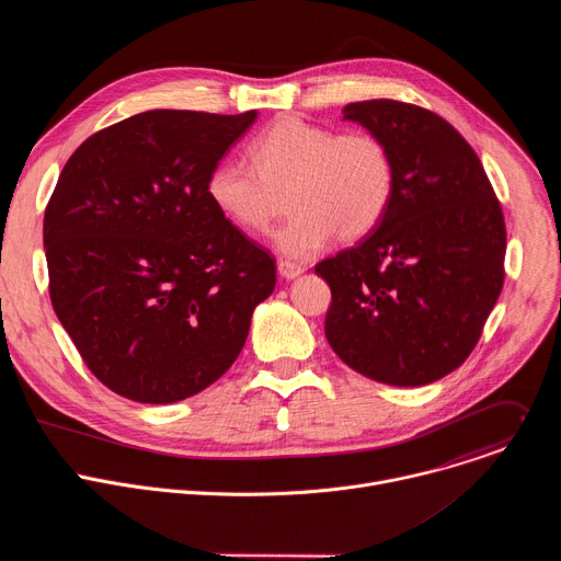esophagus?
I'll return each instance as SVG.
<instances>
[{"label":"esophagus","mask_w":561,"mask_h":561,"mask_svg":"<svg viewBox=\"0 0 561 561\" xmlns=\"http://www.w3.org/2000/svg\"><path fill=\"white\" fill-rule=\"evenodd\" d=\"M277 271H279V275H282L284 279H295V277H299V275L304 273V266H301V264H295V262H288V260H282V262L277 264Z\"/></svg>","instance_id":"1"}]
</instances>
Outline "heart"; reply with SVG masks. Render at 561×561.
Wrapping results in <instances>:
<instances>
[{
    "label": "heart",
    "mask_w": 561,
    "mask_h": 561,
    "mask_svg": "<svg viewBox=\"0 0 561 561\" xmlns=\"http://www.w3.org/2000/svg\"><path fill=\"white\" fill-rule=\"evenodd\" d=\"M247 152L251 167L221 159L210 169L206 197L237 228L264 232L286 193L293 215L275 232V247L286 257H312L335 234L357 242L390 206L394 164L375 133L337 135L329 126L279 117L249 141Z\"/></svg>",
    "instance_id": "heart-1"
}]
</instances>
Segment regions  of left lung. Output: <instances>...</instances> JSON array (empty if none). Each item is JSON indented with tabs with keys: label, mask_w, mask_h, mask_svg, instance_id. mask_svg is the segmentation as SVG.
I'll return each instance as SVG.
<instances>
[{
	"label": "left lung",
	"mask_w": 561,
	"mask_h": 561,
	"mask_svg": "<svg viewBox=\"0 0 561 561\" xmlns=\"http://www.w3.org/2000/svg\"><path fill=\"white\" fill-rule=\"evenodd\" d=\"M344 119L388 144L394 191L368 237L314 266L333 295L327 340L375 381L424 386L466 362L502 293V206L477 152L439 115L368 100Z\"/></svg>",
	"instance_id": "left-lung-1"
}]
</instances>
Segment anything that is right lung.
<instances>
[{
  "label": "right lung",
  "instance_id": "1",
  "mask_svg": "<svg viewBox=\"0 0 561 561\" xmlns=\"http://www.w3.org/2000/svg\"><path fill=\"white\" fill-rule=\"evenodd\" d=\"M257 113L146 111L79 146L44 213L55 314L89 370L141 404L217 381L275 288V260L206 197Z\"/></svg>",
  "mask_w": 561,
  "mask_h": 561
}]
</instances>
